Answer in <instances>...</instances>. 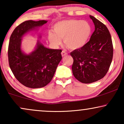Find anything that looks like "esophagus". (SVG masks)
Listing matches in <instances>:
<instances>
[{
	"label": "esophagus",
	"mask_w": 124,
	"mask_h": 124,
	"mask_svg": "<svg viewBox=\"0 0 124 124\" xmlns=\"http://www.w3.org/2000/svg\"><path fill=\"white\" fill-rule=\"evenodd\" d=\"M61 55H62V57H65V56L67 55V53L66 52H65V51H62V53H61Z\"/></svg>",
	"instance_id": "34e87169"
}]
</instances>
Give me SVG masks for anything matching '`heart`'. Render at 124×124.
Here are the masks:
<instances>
[{"label":"heart","instance_id":"b5f03b06","mask_svg":"<svg viewBox=\"0 0 124 124\" xmlns=\"http://www.w3.org/2000/svg\"><path fill=\"white\" fill-rule=\"evenodd\" d=\"M53 32L48 33V39L55 46L61 43V39L72 50L81 49L86 45L92 33L91 24L86 20L69 19L57 22Z\"/></svg>","mask_w":124,"mask_h":124}]
</instances>
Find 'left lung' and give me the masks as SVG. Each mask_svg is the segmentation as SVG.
Segmentation results:
<instances>
[{"label":"left lung","mask_w":124,"mask_h":124,"mask_svg":"<svg viewBox=\"0 0 124 124\" xmlns=\"http://www.w3.org/2000/svg\"><path fill=\"white\" fill-rule=\"evenodd\" d=\"M95 30L86 45L70 53L74 62L72 71L77 80L90 84L105 76L112 63L113 48L108 28L95 17L90 15Z\"/></svg>","instance_id":"1"}]
</instances>
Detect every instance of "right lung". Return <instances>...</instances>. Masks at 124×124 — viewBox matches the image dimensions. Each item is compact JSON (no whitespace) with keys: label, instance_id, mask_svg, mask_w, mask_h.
<instances>
[{"label":"right lung","instance_id":"right-lung-1","mask_svg":"<svg viewBox=\"0 0 124 124\" xmlns=\"http://www.w3.org/2000/svg\"><path fill=\"white\" fill-rule=\"evenodd\" d=\"M47 20H27L15 28L10 37L8 50L9 65L19 82L30 88H40L52 79L62 59L59 49L44 46L37 40L34 50L27 54L22 47V38L27 33L38 31ZM39 38H41L38 35Z\"/></svg>","mask_w":124,"mask_h":124}]
</instances>
